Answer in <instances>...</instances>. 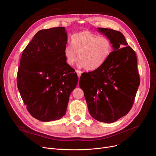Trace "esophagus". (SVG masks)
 Wrapping results in <instances>:
<instances>
[{
    "label": "esophagus",
    "mask_w": 156,
    "mask_h": 156,
    "mask_svg": "<svg viewBox=\"0 0 156 156\" xmlns=\"http://www.w3.org/2000/svg\"><path fill=\"white\" fill-rule=\"evenodd\" d=\"M76 73H77L78 78H80V76H81V73H82V72H81V71H80V70H76Z\"/></svg>",
    "instance_id": "1"
}]
</instances>
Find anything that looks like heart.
Segmentation results:
<instances>
[{
  "instance_id": "1",
  "label": "heart",
  "mask_w": 156,
  "mask_h": 156,
  "mask_svg": "<svg viewBox=\"0 0 156 156\" xmlns=\"http://www.w3.org/2000/svg\"><path fill=\"white\" fill-rule=\"evenodd\" d=\"M71 42V46L67 45L64 48L66 61L71 66L78 57L80 66L88 71L99 69L112 51V44L108 38L99 37L87 30L72 35Z\"/></svg>"
}]
</instances>
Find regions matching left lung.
<instances>
[{"instance_id": "1", "label": "left lung", "mask_w": 156, "mask_h": 156, "mask_svg": "<svg viewBox=\"0 0 156 156\" xmlns=\"http://www.w3.org/2000/svg\"><path fill=\"white\" fill-rule=\"evenodd\" d=\"M98 31L111 40L114 51L99 69L82 73L79 85L92 117L111 123L132 109L140 80L135 52L124 35L110 28Z\"/></svg>"}]
</instances>
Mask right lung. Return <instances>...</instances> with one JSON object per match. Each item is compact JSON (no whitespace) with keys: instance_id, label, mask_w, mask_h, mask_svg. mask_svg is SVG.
Returning <instances> with one entry per match:
<instances>
[{"instance_id":"add662e5","label":"right lung","mask_w":156,"mask_h":156,"mask_svg":"<svg viewBox=\"0 0 156 156\" xmlns=\"http://www.w3.org/2000/svg\"><path fill=\"white\" fill-rule=\"evenodd\" d=\"M67 42L64 27L41 30L21 55L18 88L27 110L40 121L63 117L69 95L77 85V74L64 55Z\"/></svg>"}]
</instances>
